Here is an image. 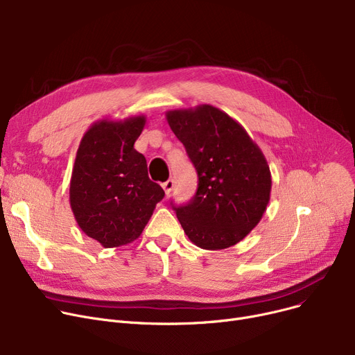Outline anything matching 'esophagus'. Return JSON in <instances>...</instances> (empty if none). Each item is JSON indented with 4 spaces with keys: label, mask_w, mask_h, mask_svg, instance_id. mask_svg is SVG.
Listing matches in <instances>:
<instances>
[{
    "label": "esophagus",
    "mask_w": 355,
    "mask_h": 355,
    "mask_svg": "<svg viewBox=\"0 0 355 355\" xmlns=\"http://www.w3.org/2000/svg\"><path fill=\"white\" fill-rule=\"evenodd\" d=\"M162 189H164V191H165L166 196H170V193H171L173 189H174V181H173L171 178L166 180V181L162 184Z\"/></svg>",
    "instance_id": "1"
}]
</instances>
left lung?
<instances>
[{"instance_id": "8db88e82", "label": "left lung", "mask_w": 355, "mask_h": 355, "mask_svg": "<svg viewBox=\"0 0 355 355\" xmlns=\"http://www.w3.org/2000/svg\"><path fill=\"white\" fill-rule=\"evenodd\" d=\"M166 121L198 175L196 196L174 207L193 243L220 250L243 240L270 200L268 161L246 129L211 105L168 110Z\"/></svg>"}]
</instances>
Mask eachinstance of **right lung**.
<instances>
[{
    "label": "right lung",
    "mask_w": 355,
    "mask_h": 355,
    "mask_svg": "<svg viewBox=\"0 0 355 355\" xmlns=\"http://www.w3.org/2000/svg\"><path fill=\"white\" fill-rule=\"evenodd\" d=\"M146 118L101 119L82 138L70 178V207L82 232L103 248L137 240L164 190L134 148Z\"/></svg>",
    "instance_id": "add662e5"
}]
</instances>
